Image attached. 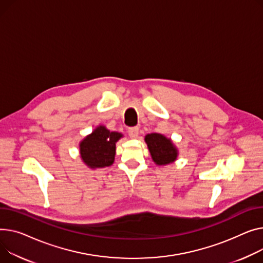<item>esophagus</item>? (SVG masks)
Here are the masks:
<instances>
[{"label":"esophagus","instance_id":"esophagus-1","mask_svg":"<svg viewBox=\"0 0 263 263\" xmlns=\"http://www.w3.org/2000/svg\"><path fill=\"white\" fill-rule=\"evenodd\" d=\"M128 133H129V136H130L131 138H136V137L138 136L139 131H138V128H137V127H133V128H130V129L128 130Z\"/></svg>","mask_w":263,"mask_h":263}]
</instances>
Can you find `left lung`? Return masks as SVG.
I'll use <instances>...</instances> for the list:
<instances>
[{
  "label": "left lung",
  "instance_id": "8db88e82",
  "mask_svg": "<svg viewBox=\"0 0 263 263\" xmlns=\"http://www.w3.org/2000/svg\"><path fill=\"white\" fill-rule=\"evenodd\" d=\"M152 161L157 166H166L178 160L179 149L172 139L161 133H150L145 136Z\"/></svg>",
  "mask_w": 263,
  "mask_h": 263
}]
</instances>
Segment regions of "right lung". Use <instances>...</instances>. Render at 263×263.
Returning a JSON list of instances; mask_svg holds the SVG:
<instances>
[{"instance_id": "right-lung-1", "label": "right lung", "mask_w": 263, "mask_h": 263, "mask_svg": "<svg viewBox=\"0 0 263 263\" xmlns=\"http://www.w3.org/2000/svg\"><path fill=\"white\" fill-rule=\"evenodd\" d=\"M122 136L120 132L110 131L106 126H97L79 143L81 161L91 169L111 166L115 160L116 143Z\"/></svg>"}]
</instances>
